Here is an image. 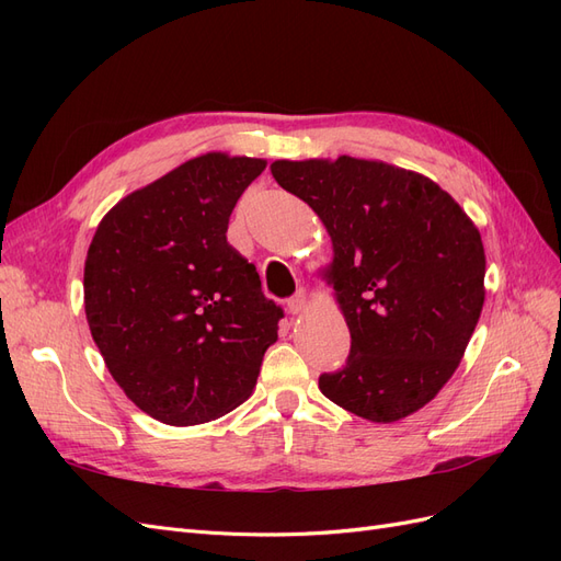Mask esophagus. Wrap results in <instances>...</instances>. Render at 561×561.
Segmentation results:
<instances>
[{
	"label": "esophagus",
	"mask_w": 561,
	"mask_h": 561,
	"mask_svg": "<svg viewBox=\"0 0 561 561\" xmlns=\"http://www.w3.org/2000/svg\"><path fill=\"white\" fill-rule=\"evenodd\" d=\"M304 309H307V295H304V293H297L295 297L287 299V311H290L293 316L301 313Z\"/></svg>",
	"instance_id": "34e87169"
}]
</instances>
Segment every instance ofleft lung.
Wrapping results in <instances>:
<instances>
[{
  "mask_svg": "<svg viewBox=\"0 0 561 561\" xmlns=\"http://www.w3.org/2000/svg\"><path fill=\"white\" fill-rule=\"evenodd\" d=\"M271 175L309 203L334 248L325 276L351 353L320 375L322 396L375 423L421 410L451 379L482 313L478 227L433 180L383 161H274Z\"/></svg>",
  "mask_w": 561,
  "mask_h": 561,
  "instance_id": "obj_1",
  "label": "left lung"
}]
</instances>
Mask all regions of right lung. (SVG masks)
Segmentation results:
<instances>
[{"label":"right lung","mask_w":561,"mask_h":561,"mask_svg":"<svg viewBox=\"0 0 561 561\" xmlns=\"http://www.w3.org/2000/svg\"><path fill=\"white\" fill-rule=\"evenodd\" d=\"M264 159L210 151L128 194L83 266L93 342L124 393L168 426H196L250 393L283 309L227 243L229 217Z\"/></svg>","instance_id":"right-lung-1"}]
</instances>
